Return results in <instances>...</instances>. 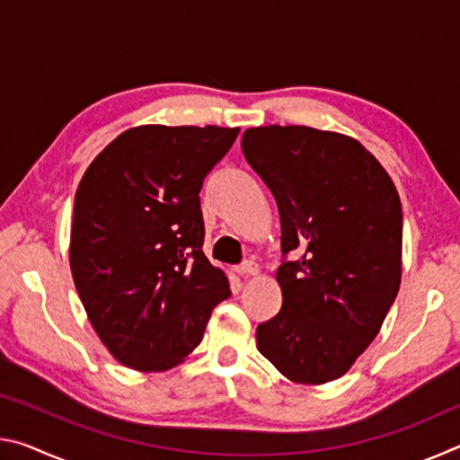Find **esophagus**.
<instances>
[{
  "instance_id": "esophagus-1",
  "label": "esophagus",
  "mask_w": 460,
  "mask_h": 460,
  "mask_svg": "<svg viewBox=\"0 0 460 460\" xmlns=\"http://www.w3.org/2000/svg\"><path fill=\"white\" fill-rule=\"evenodd\" d=\"M237 274L243 276V278H247V276H258V274H260V266H258V263H255V261H245L243 266L237 268Z\"/></svg>"
}]
</instances>
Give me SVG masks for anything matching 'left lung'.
Instances as JSON below:
<instances>
[{"label": "left lung", "mask_w": 460, "mask_h": 460, "mask_svg": "<svg viewBox=\"0 0 460 460\" xmlns=\"http://www.w3.org/2000/svg\"><path fill=\"white\" fill-rule=\"evenodd\" d=\"M243 155L271 190L282 227V308L255 331L286 379L321 385L371 345L402 282V202L367 147L339 131H243Z\"/></svg>", "instance_id": "1"}]
</instances>
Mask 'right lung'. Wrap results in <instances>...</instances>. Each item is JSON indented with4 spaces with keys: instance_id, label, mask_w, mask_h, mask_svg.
<instances>
[{
    "instance_id": "1",
    "label": "right lung",
    "mask_w": 460,
    "mask_h": 460,
    "mask_svg": "<svg viewBox=\"0 0 460 460\" xmlns=\"http://www.w3.org/2000/svg\"><path fill=\"white\" fill-rule=\"evenodd\" d=\"M239 128L137 126L107 144L75 194L68 261L97 337L129 369L181 365L229 298L202 253V181Z\"/></svg>"
}]
</instances>
